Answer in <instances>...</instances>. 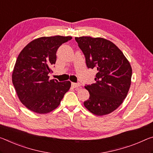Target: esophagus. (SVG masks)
Returning a JSON list of instances; mask_svg holds the SVG:
<instances>
[{"label": "esophagus", "instance_id": "34e87169", "mask_svg": "<svg viewBox=\"0 0 153 153\" xmlns=\"http://www.w3.org/2000/svg\"><path fill=\"white\" fill-rule=\"evenodd\" d=\"M71 86L73 87V88H77V87L80 86V84H79V83H74V82H72Z\"/></svg>", "mask_w": 153, "mask_h": 153}]
</instances>
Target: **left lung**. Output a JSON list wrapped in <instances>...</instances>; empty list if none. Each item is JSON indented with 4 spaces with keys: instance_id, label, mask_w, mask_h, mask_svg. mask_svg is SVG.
<instances>
[{
    "instance_id": "obj_1",
    "label": "left lung",
    "mask_w": 153,
    "mask_h": 153,
    "mask_svg": "<svg viewBox=\"0 0 153 153\" xmlns=\"http://www.w3.org/2000/svg\"><path fill=\"white\" fill-rule=\"evenodd\" d=\"M75 39L85 56L87 67L97 71L95 83L85 86L90 97L84 105L97 116L108 114L119 107L129 92L132 76L129 62L114 43L105 39Z\"/></svg>"
}]
</instances>
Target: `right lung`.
Here are the masks:
<instances>
[{
  "label": "right lung",
  "instance_id": "obj_1",
  "mask_svg": "<svg viewBox=\"0 0 153 153\" xmlns=\"http://www.w3.org/2000/svg\"><path fill=\"white\" fill-rule=\"evenodd\" d=\"M71 37H42L32 41L21 51L12 74V82L22 103L38 114H47L60 105L71 82L49 79L56 60V52Z\"/></svg>",
  "mask_w": 153,
  "mask_h": 153
}]
</instances>
